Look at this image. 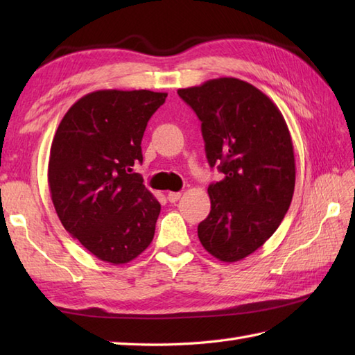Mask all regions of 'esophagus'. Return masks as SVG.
Instances as JSON below:
<instances>
[{
  "label": "esophagus",
  "mask_w": 355,
  "mask_h": 355,
  "mask_svg": "<svg viewBox=\"0 0 355 355\" xmlns=\"http://www.w3.org/2000/svg\"><path fill=\"white\" fill-rule=\"evenodd\" d=\"M180 198H182V193H180V192H169V193H168L169 202H175V201H178Z\"/></svg>",
  "instance_id": "34e87169"
}]
</instances>
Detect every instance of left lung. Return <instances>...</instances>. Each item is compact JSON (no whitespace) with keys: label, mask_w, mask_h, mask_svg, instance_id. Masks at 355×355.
<instances>
[{"label":"left lung","mask_w":355,"mask_h":355,"mask_svg":"<svg viewBox=\"0 0 355 355\" xmlns=\"http://www.w3.org/2000/svg\"><path fill=\"white\" fill-rule=\"evenodd\" d=\"M201 120L206 157L224 173L209 184L202 247L224 262L247 258L273 235L291 205L296 164L282 112L248 82L207 80L178 89Z\"/></svg>","instance_id":"8db88e82"}]
</instances>
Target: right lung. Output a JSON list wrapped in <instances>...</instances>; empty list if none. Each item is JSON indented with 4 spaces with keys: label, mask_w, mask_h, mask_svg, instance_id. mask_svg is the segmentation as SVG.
Returning a JSON list of instances; mask_svg holds the SVG:
<instances>
[{
    "label": "right lung",
    "mask_w": 355,
    "mask_h": 355,
    "mask_svg": "<svg viewBox=\"0 0 355 355\" xmlns=\"http://www.w3.org/2000/svg\"><path fill=\"white\" fill-rule=\"evenodd\" d=\"M166 93L99 89L73 105L51 141L49 187L65 230L101 261L120 266L154 238L160 202L135 163L141 139Z\"/></svg>",
    "instance_id": "obj_1"
}]
</instances>
